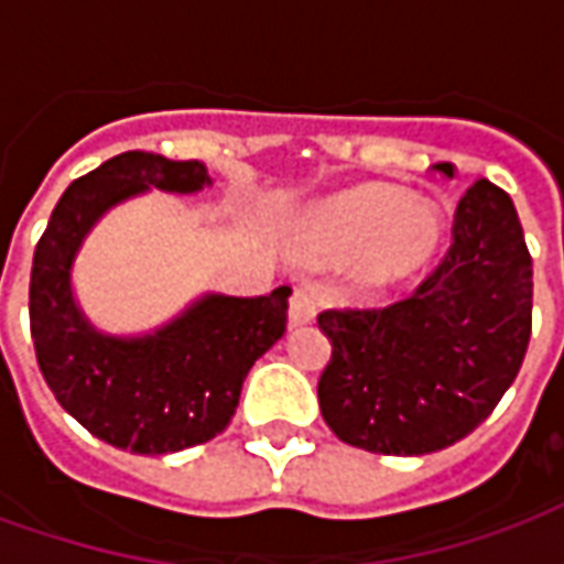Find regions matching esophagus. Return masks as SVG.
<instances>
[{"instance_id":"1","label":"esophagus","mask_w":564,"mask_h":564,"mask_svg":"<svg viewBox=\"0 0 564 564\" xmlns=\"http://www.w3.org/2000/svg\"><path fill=\"white\" fill-rule=\"evenodd\" d=\"M314 317H317V302L307 290L299 286L290 299V326H307V323H314Z\"/></svg>"}]
</instances>
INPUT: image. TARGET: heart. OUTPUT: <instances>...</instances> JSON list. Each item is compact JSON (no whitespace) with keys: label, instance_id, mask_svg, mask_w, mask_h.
<instances>
[{"label":"heart","instance_id":"heart-1","mask_svg":"<svg viewBox=\"0 0 564 564\" xmlns=\"http://www.w3.org/2000/svg\"><path fill=\"white\" fill-rule=\"evenodd\" d=\"M447 223L432 202H411L395 186H359L314 214L295 257L307 265L356 262V281L366 290H395L420 278L444 247Z\"/></svg>","mask_w":564,"mask_h":564}]
</instances>
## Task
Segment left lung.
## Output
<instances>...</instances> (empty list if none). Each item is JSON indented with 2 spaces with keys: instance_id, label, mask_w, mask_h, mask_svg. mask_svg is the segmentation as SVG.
<instances>
[{
  "instance_id": "obj_1",
  "label": "left lung",
  "mask_w": 564,
  "mask_h": 564,
  "mask_svg": "<svg viewBox=\"0 0 564 564\" xmlns=\"http://www.w3.org/2000/svg\"><path fill=\"white\" fill-rule=\"evenodd\" d=\"M435 172L453 177V165ZM317 323L332 341L319 411L344 444L423 456L462 441L501 402L532 338V257L508 193L486 177L468 186L447 257L411 299Z\"/></svg>"
}]
</instances>
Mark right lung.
Listing matches in <instances>:
<instances>
[{
	"label": "right lung",
	"instance_id": "obj_1",
	"mask_svg": "<svg viewBox=\"0 0 564 564\" xmlns=\"http://www.w3.org/2000/svg\"><path fill=\"white\" fill-rule=\"evenodd\" d=\"M198 160L127 150L78 177L56 202L30 278V332L47 387L111 447L160 456L205 444L232 420L241 383L286 332L290 286L257 299L208 293L150 335H105L72 293V265L105 210L148 189L198 193Z\"/></svg>",
	"mask_w": 564,
	"mask_h": 564
}]
</instances>
